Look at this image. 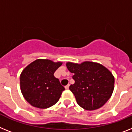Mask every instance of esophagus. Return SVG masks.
<instances>
[{"instance_id":"1","label":"esophagus","mask_w":132,"mask_h":132,"mask_svg":"<svg viewBox=\"0 0 132 132\" xmlns=\"http://www.w3.org/2000/svg\"><path fill=\"white\" fill-rule=\"evenodd\" d=\"M69 86L70 85L68 84V85H67L66 86H65V88H66V89H68V88H69Z\"/></svg>"}]
</instances>
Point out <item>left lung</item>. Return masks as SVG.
Here are the masks:
<instances>
[{
	"instance_id": "obj_1",
	"label": "left lung",
	"mask_w": 132,
	"mask_h": 132,
	"mask_svg": "<svg viewBox=\"0 0 132 132\" xmlns=\"http://www.w3.org/2000/svg\"><path fill=\"white\" fill-rule=\"evenodd\" d=\"M66 66L73 73L75 84L70 86L77 103L86 110H95L109 100L114 89L115 79L109 70L92 62L80 64L68 62Z\"/></svg>"
}]
</instances>
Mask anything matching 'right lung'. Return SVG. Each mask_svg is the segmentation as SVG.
<instances>
[{"mask_svg": "<svg viewBox=\"0 0 132 132\" xmlns=\"http://www.w3.org/2000/svg\"><path fill=\"white\" fill-rule=\"evenodd\" d=\"M61 65V62L39 59L23 70L20 76L21 90L29 103L46 109L58 101L65 88L54 74Z\"/></svg>", "mask_w": 132, "mask_h": 132, "instance_id": "right-lung-1", "label": "right lung"}]
</instances>
